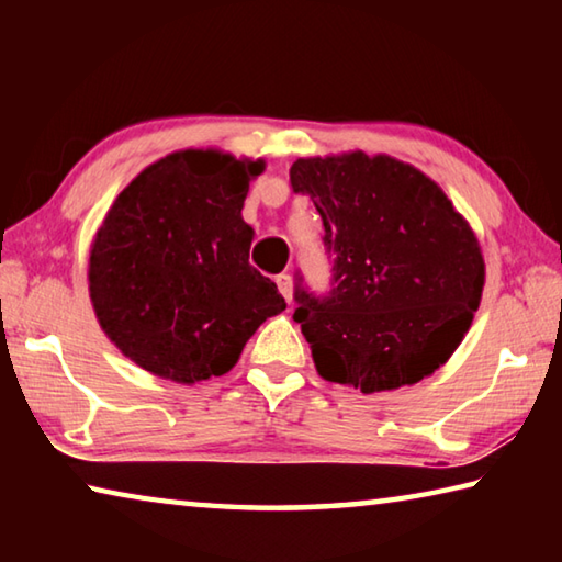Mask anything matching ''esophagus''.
I'll return each mask as SVG.
<instances>
[{
    "label": "esophagus",
    "instance_id": "obj_1",
    "mask_svg": "<svg viewBox=\"0 0 562 562\" xmlns=\"http://www.w3.org/2000/svg\"><path fill=\"white\" fill-rule=\"evenodd\" d=\"M278 288H280V292H282V297L288 300V302H292V292H294V282H292V278L288 272H282V274H278Z\"/></svg>",
    "mask_w": 562,
    "mask_h": 562
}]
</instances>
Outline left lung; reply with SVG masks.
Listing matches in <instances>:
<instances>
[{"label": "left lung", "mask_w": 562, "mask_h": 562, "mask_svg": "<svg viewBox=\"0 0 562 562\" xmlns=\"http://www.w3.org/2000/svg\"><path fill=\"white\" fill-rule=\"evenodd\" d=\"M335 260L327 297L297 288L302 325L322 379L361 394L431 376L469 331L486 262L479 237L441 186L386 154L297 158Z\"/></svg>", "instance_id": "obj_1"}]
</instances>
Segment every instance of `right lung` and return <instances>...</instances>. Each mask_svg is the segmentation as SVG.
I'll list each match as a JSON object with an SVG mask.
<instances>
[{
    "label": "right lung",
    "instance_id": "1",
    "mask_svg": "<svg viewBox=\"0 0 562 562\" xmlns=\"http://www.w3.org/2000/svg\"><path fill=\"white\" fill-rule=\"evenodd\" d=\"M265 160L186 148L146 166L93 235L89 297L113 345L176 384L223 376L245 341L288 307L250 262L243 221Z\"/></svg>",
    "mask_w": 562,
    "mask_h": 562
}]
</instances>
